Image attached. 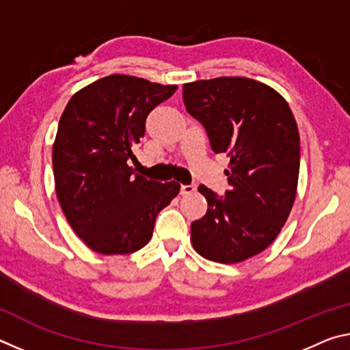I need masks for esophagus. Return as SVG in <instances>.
<instances>
[{
	"mask_svg": "<svg viewBox=\"0 0 350 350\" xmlns=\"http://www.w3.org/2000/svg\"><path fill=\"white\" fill-rule=\"evenodd\" d=\"M180 193L183 194V196H189V194L196 193V185H182Z\"/></svg>",
	"mask_w": 350,
	"mask_h": 350,
	"instance_id": "34e87169",
	"label": "esophagus"
}]
</instances>
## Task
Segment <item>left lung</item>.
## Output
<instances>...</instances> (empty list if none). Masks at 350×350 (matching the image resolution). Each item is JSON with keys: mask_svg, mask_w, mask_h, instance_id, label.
<instances>
[{"mask_svg": "<svg viewBox=\"0 0 350 350\" xmlns=\"http://www.w3.org/2000/svg\"><path fill=\"white\" fill-rule=\"evenodd\" d=\"M183 103L202 123L216 154L230 157V189L199 187L208 210L191 224L200 256L238 264L264 252L292 211L299 174V134L280 92L245 77L185 83Z\"/></svg>", "mask_w": 350, "mask_h": 350, "instance_id": "obj_1", "label": "left lung"}]
</instances>
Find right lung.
I'll list each match as a JSON object with an SVG mask.
<instances>
[{"label": "right lung", "mask_w": 350, "mask_h": 350, "mask_svg": "<svg viewBox=\"0 0 350 350\" xmlns=\"http://www.w3.org/2000/svg\"><path fill=\"white\" fill-rule=\"evenodd\" d=\"M176 85L112 74L75 92L52 148L58 202L79 238L100 254H128L150 242L154 222L180 191L134 174L133 148L145 120Z\"/></svg>", "instance_id": "add662e5"}]
</instances>
